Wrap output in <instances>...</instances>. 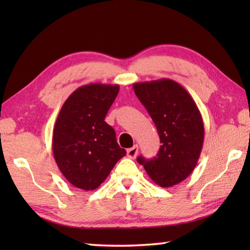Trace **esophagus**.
Masks as SVG:
<instances>
[{"label":"esophagus","mask_w":250,"mask_h":250,"mask_svg":"<svg viewBox=\"0 0 250 250\" xmlns=\"http://www.w3.org/2000/svg\"><path fill=\"white\" fill-rule=\"evenodd\" d=\"M138 151H139V146L135 145L132 147H130V149L126 150V155H128L130 159H134L138 154Z\"/></svg>","instance_id":"34e87169"}]
</instances>
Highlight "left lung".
Masks as SVG:
<instances>
[{
    "label": "left lung",
    "instance_id": "1",
    "mask_svg": "<svg viewBox=\"0 0 250 250\" xmlns=\"http://www.w3.org/2000/svg\"><path fill=\"white\" fill-rule=\"evenodd\" d=\"M160 135L159 153L153 159L139 156L151 180L161 188L184 181L195 168L204 142V124L195 101L183 86L163 78L133 84Z\"/></svg>",
    "mask_w": 250,
    "mask_h": 250
}]
</instances>
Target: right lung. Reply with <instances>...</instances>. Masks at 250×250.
Returning a JSON list of instances; mask_svg holds the SVG:
<instances>
[{"instance_id": "right-lung-1", "label": "right lung", "mask_w": 250, "mask_h": 250, "mask_svg": "<svg viewBox=\"0 0 250 250\" xmlns=\"http://www.w3.org/2000/svg\"><path fill=\"white\" fill-rule=\"evenodd\" d=\"M118 92V84H84L59 111L53 130V153L62 175L75 188L96 189L126 153L117 143L115 130L104 121Z\"/></svg>"}]
</instances>
